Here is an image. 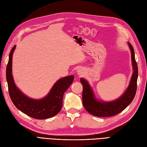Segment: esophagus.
Listing matches in <instances>:
<instances>
[{
    "label": "esophagus",
    "instance_id": "1",
    "mask_svg": "<svg viewBox=\"0 0 147 147\" xmlns=\"http://www.w3.org/2000/svg\"><path fill=\"white\" fill-rule=\"evenodd\" d=\"M84 70L83 69H78V70H77V74L79 75H84Z\"/></svg>",
    "mask_w": 147,
    "mask_h": 147
}]
</instances>
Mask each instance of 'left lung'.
Here are the masks:
<instances>
[{
	"instance_id": "1",
	"label": "left lung",
	"mask_w": 147,
	"mask_h": 147,
	"mask_svg": "<svg viewBox=\"0 0 147 147\" xmlns=\"http://www.w3.org/2000/svg\"><path fill=\"white\" fill-rule=\"evenodd\" d=\"M131 49L133 72L131 82L126 91L117 100L112 102H100L95 99L94 93L87 81L80 78L83 85L82 100L84 109L88 113L99 117H109L116 115L125 109L134 99L136 90L138 77V67L135 59L134 50L129 42Z\"/></svg>"
}]
</instances>
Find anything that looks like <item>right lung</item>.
<instances>
[{"instance_id":"1","label":"right lung","mask_w":147,"mask_h":147,"mask_svg":"<svg viewBox=\"0 0 147 147\" xmlns=\"http://www.w3.org/2000/svg\"><path fill=\"white\" fill-rule=\"evenodd\" d=\"M15 47H13L10 53L6 69L8 92L13 104L21 112L35 119H47L55 116L62 109L64 94L72 83L74 77L70 75L59 80L45 98L35 100L28 97L18 89L13 81L12 56Z\"/></svg>"}]
</instances>
